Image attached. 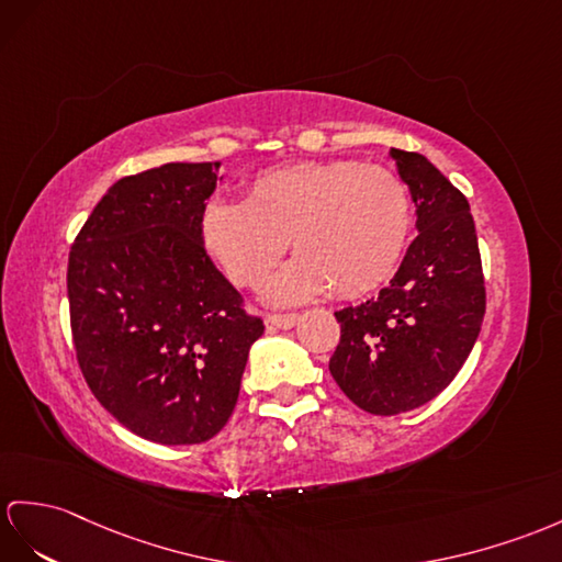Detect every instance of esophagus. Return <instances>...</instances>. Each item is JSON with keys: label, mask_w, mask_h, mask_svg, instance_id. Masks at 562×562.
I'll list each match as a JSON object with an SVG mask.
<instances>
[{"label": "esophagus", "mask_w": 562, "mask_h": 562, "mask_svg": "<svg viewBox=\"0 0 562 562\" xmlns=\"http://www.w3.org/2000/svg\"><path fill=\"white\" fill-rule=\"evenodd\" d=\"M297 319H300V314H295V312H289V314H267V322L271 326H277V328H293L297 324Z\"/></svg>", "instance_id": "34e87169"}]
</instances>
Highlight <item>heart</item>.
I'll list each match as a JSON object with an SVG mask.
<instances>
[{
  "mask_svg": "<svg viewBox=\"0 0 562 562\" xmlns=\"http://www.w3.org/2000/svg\"><path fill=\"white\" fill-rule=\"evenodd\" d=\"M200 240L228 279L257 289L291 248L297 255L269 283L273 303L328 291L358 297L398 267L413 231L403 178L355 159L300 161L259 173L245 202L212 198L200 210Z\"/></svg>",
  "mask_w": 562,
  "mask_h": 562,
  "instance_id": "b5f03b06",
  "label": "heart"
}]
</instances>
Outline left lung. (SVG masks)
Segmentation results:
<instances>
[{
    "label": "left lung",
    "instance_id": "obj_1",
    "mask_svg": "<svg viewBox=\"0 0 562 562\" xmlns=\"http://www.w3.org/2000/svg\"><path fill=\"white\" fill-rule=\"evenodd\" d=\"M417 207V238L376 297L336 312L328 360L348 398L372 415H401L436 398L474 348L486 312L470 202L417 153L391 149Z\"/></svg>",
    "mask_w": 562,
    "mask_h": 562
}]
</instances>
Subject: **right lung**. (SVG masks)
I'll return each instance as SVG.
<instances>
[{
  "label": "right lung",
  "instance_id": "add662e5",
  "mask_svg": "<svg viewBox=\"0 0 562 562\" xmlns=\"http://www.w3.org/2000/svg\"><path fill=\"white\" fill-rule=\"evenodd\" d=\"M218 161H171L106 190L68 252L76 358L94 398L147 441L224 429L265 324L200 240Z\"/></svg>",
  "mask_w": 562,
  "mask_h": 562
}]
</instances>
